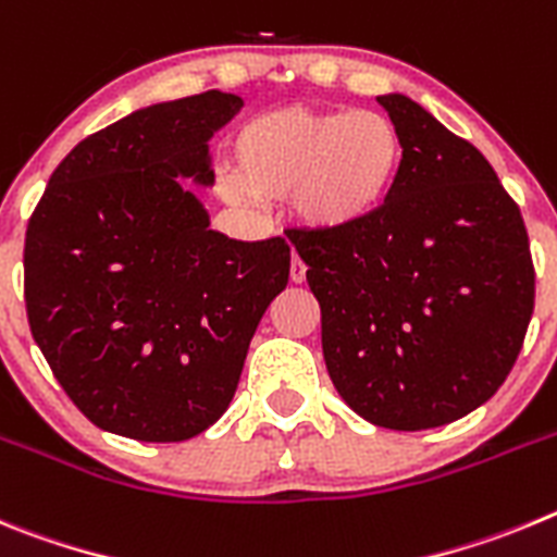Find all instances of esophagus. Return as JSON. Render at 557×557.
I'll use <instances>...</instances> for the list:
<instances>
[{"instance_id": "34e87169", "label": "esophagus", "mask_w": 557, "mask_h": 557, "mask_svg": "<svg viewBox=\"0 0 557 557\" xmlns=\"http://www.w3.org/2000/svg\"><path fill=\"white\" fill-rule=\"evenodd\" d=\"M305 272H308V269H305V263L299 260V255H290V283H302Z\"/></svg>"}]
</instances>
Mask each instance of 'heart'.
I'll return each instance as SVG.
<instances>
[{"instance_id":"heart-1","label":"heart","mask_w":557,"mask_h":557,"mask_svg":"<svg viewBox=\"0 0 557 557\" xmlns=\"http://www.w3.org/2000/svg\"><path fill=\"white\" fill-rule=\"evenodd\" d=\"M230 166V197H288L302 227L344 233L385 208L405 166V138L374 110L290 104L238 127Z\"/></svg>"}]
</instances>
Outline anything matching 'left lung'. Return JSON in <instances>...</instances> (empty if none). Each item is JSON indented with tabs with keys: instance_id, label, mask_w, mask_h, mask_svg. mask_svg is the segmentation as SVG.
<instances>
[{
	"instance_id": "1",
	"label": "left lung",
	"mask_w": 557,
	"mask_h": 557,
	"mask_svg": "<svg viewBox=\"0 0 557 557\" xmlns=\"http://www.w3.org/2000/svg\"><path fill=\"white\" fill-rule=\"evenodd\" d=\"M399 183L366 224L294 230L341 399L388 430L449 424L497 394L524 344L535 269L519 205L478 147L403 94Z\"/></svg>"
}]
</instances>
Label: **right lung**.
Returning <instances> with one entry per match:
<instances>
[{
	"instance_id": "1",
	"label": "right lung",
	"mask_w": 557,
	"mask_h": 557,
	"mask_svg": "<svg viewBox=\"0 0 557 557\" xmlns=\"http://www.w3.org/2000/svg\"><path fill=\"white\" fill-rule=\"evenodd\" d=\"M244 108L205 91L79 141L24 238L29 330L108 433L185 441L233 403L260 315L288 283L283 238L233 242L180 177L208 185V138Z\"/></svg>"
}]
</instances>
